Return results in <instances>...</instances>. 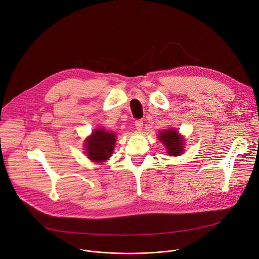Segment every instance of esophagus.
<instances>
[{
	"instance_id": "obj_1",
	"label": "esophagus",
	"mask_w": 259,
	"mask_h": 259,
	"mask_svg": "<svg viewBox=\"0 0 259 259\" xmlns=\"http://www.w3.org/2000/svg\"><path fill=\"white\" fill-rule=\"evenodd\" d=\"M135 127H136V129H137L138 131L142 130V127H143V122H142V120H137V121H135Z\"/></svg>"
}]
</instances>
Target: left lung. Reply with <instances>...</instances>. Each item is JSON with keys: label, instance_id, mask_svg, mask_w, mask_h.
I'll return each mask as SVG.
<instances>
[{"label": "left lung", "instance_id": "obj_1", "mask_svg": "<svg viewBox=\"0 0 259 259\" xmlns=\"http://www.w3.org/2000/svg\"><path fill=\"white\" fill-rule=\"evenodd\" d=\"M158 139L166 148L168 155L178 156L184 152V138L179 131L175 129H167L158 133Z\"/></svg>", "mask_w": 259, "mask_h": 259}]
</instances>
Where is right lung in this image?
Wrapping results in <instances>:
<instances>
[{
    "mask_svg": "<svg viewBox=\"0 0 259 259\" xmlns=\"http://www.w3.org/2000/svg\"><path fill=\"white\" fill-rule=\"evenodd\" d=\"M116 139L114 132H108L105 129H96L85 140V153L94 162H104L112 155Z\"/></svg>",
    "mask_w": 259,
    "mask_h": 259,
    "instance_id": "add662e5",
    "label": "right lung"
}]
</instances>
